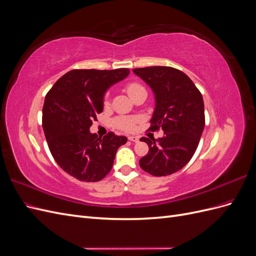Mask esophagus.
Segmentation results:
<instances>
[{
	"mask_svg": "<svg viewBox=\"0 0 256 256\" xmlns=\"http://www.w3.org/2000/svg\"><path fill=\"white\" fill-rule=\"evenodd\" d=\"M128 140L131 141V142L136 143V142H138V138L134 136H128Z\"/></svg>",
	"mask_w": 256,
	"mask_h": 256,
	"instance_id": "obj_1",
	"label": "esophagus"
}]
</instances>
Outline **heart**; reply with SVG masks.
I'll return each mask as SVG.
<instances>
[{"label":"heart","instance_id":"heart-1","mask_svg":"<svg viewBox=\"0 0 256 256\" xmlns=\"http://www.w3.org/2000/svg\"><path fill=\"white\" fill-rule=\"evenodd\" d=\"M142 90H145V88L142 86L141 84L136 83V82H134V83L128 84L127 88H126V90H127L128 95H129L130 97H132L136 92ZM108 96H109L108 94H106V96H104V104H108V98H109ZM134 124H136V120H132V118H118V120L115 122L116 127L122 129V130H124V131H131V130H134Z\"/></svg>","mask_w":256,"mask_h":256}]
</instances>
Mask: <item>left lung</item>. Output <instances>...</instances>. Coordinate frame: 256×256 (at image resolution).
I'll return each instance as SVG.
<instances>
[{"label": "left lung", "instance_id": "obj_1", "mask_svg": "<svg viewBox=\"0 0 256 256\" xmlns=\"http://www.w3.org/2000/svg\"><path fill=\"white\" fill-rule=\"evenodd\" d=\"M154 95L152 131L162 128V138H141L150 150L140 166L154 176L180 171L194 154L205 127L202 94L189 76L173 67L152 66L132 70Z\"/></svg>", "mask_w": 256, "mask_h": 256}]
</instances>
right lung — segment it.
Returning a JSON list of instances; mask_svg holds the SVG:
<instances>
[{"mask_svg":"<svg viewBox=\"0 0 256 256\" xmlns=\"http://www.w3.org/2000/svg\"><path fill=\"white\" fill-rule=\"evenodd\" d=\"M114 70L74 69L54 83L42 108V128L49 150L66 173L81 182H99L111 171L118 147L127 138L109 132L90 134L92 120L104 110V97L112 85L129 74Z\"/></svg>","mask_w":256,"mask_h":256,"instance_id":"obj_1","label":"right lung"}]
</instances>
